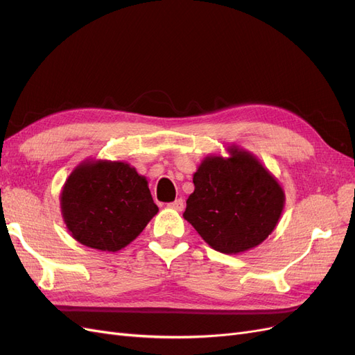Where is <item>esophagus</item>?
I'll list each match as a JSON object with an SVG mask.
<instances>
[{
  "instance_id": "obj_1",
  "label": "esophagus",
  "mask_w": 355,
  "mask_h": 355,
  "mask_svg": "<svg viewBox=\"0 0 355 355\" xmlns=\"http://www.w3.org/2000/svg\"><path fill=\"white\" fill-rule=\"evenodd\" d=\"M168 207L175 209V210H184V200L182 198H176L173 202H168Z\"/></svg>"
}]
</instances>
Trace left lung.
<instances>
[{"label": "left lung", "instance_id": "left-lung-1", "mask_svg": "<svg viewBox=\"0 0 355 355\" xmlns=\"http://www.w3.org/2000/svg\"><path fill=\"white\" fill-rule=\"evenodd\" d=\"M232 157H207L192 178L194 192L184 218L214 250L235 254L261 244L284 206L278 182L253 155L231 148Z\"/></svg>", "mask_w": 355, "mask_h": 355}]
</instances>
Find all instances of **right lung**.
<instances>
[{"label": "right lung", "instance_id": "right-lung-1", "mask_svg": "<svg viewBox=\"0 0 355 355\" xmlns=\"http://www.w3.org/2000/svg\"><path fill=\"white\" fill-rule=\"evenodd\" d=\"M60 204L72 237L103 252L133 241L158 211L146 179L128 164L108 161L75 168Z\"/></svg>", "mask_w": 355, "mask_h": 355}]
</instances>
